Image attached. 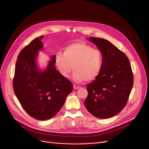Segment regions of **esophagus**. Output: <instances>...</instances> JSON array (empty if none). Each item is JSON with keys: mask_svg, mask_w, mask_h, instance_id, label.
Returning a JSON list of instances; mask_svg holds the SVG:
<instances>
[{"mask_svg": "<svg viewBox=\"0 0 149 149\" xmlns=\"http://www.w3.org/2000/svg\"><path fill=\"white\" fill-rule=\"evenodd\" d=\"M73 88L74 89H78L79 88V87L77 86H76V85H73Z\"/></svg>", "mask_w": 149, "mask_h": 149, "instance_id": "34e87169", "label": "esophagus"}]
</instances>
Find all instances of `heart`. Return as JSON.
<instances>
[{
  "label": "heart",
  "instance_id": "obj_1",
  "mask_svg": "<svg viewBox=\"0 0 149 149\" xmlns=\"http://www.w3.org/2000/svg\"><path fill=\"white\" fill-rule=\"evenodd\" d=\"M54 63L59 73L68 78L73 69L74 81L89 82L100 74L102 66L101 52L83 42L71 43L64 48L63 54L56 53Z\"/></svg>",
  "mask_w": 149,
  "mask_h": 149
}]
</instances>
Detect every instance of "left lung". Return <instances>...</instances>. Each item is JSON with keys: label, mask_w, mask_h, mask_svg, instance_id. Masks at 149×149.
<instances>
[{"label": "left lung", "mask_w": 149, "mask_h": 149, "mask_svg": "<svg viewBox=\"0 0 149 149\" xmlns=\"http://www.w3.org/2000/svg\"><path fill=\"white\" fill-rule=\"evenodd\" d=\"M89 40L101 51L102 66L97 77L87 85L84 105L96 118H109L127 104L134 84L131 66L124 53L108 40L95 37Z\"/></svg>", "instance_id": "1"}]
</instances>
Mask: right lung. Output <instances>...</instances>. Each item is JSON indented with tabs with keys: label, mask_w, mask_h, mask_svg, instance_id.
<instances>
[{
	"label": "right lung",
	"mask_w": 149,
	"mask_h": 149,
	"mask_svg": "<svg viewBox=\"0 0 149 149\" xmlns=\"http://www.w3.org/2000/svg\"><path fill=\"white\" fill-rule=\"evenodd\" d=\"M43 35L33 40L22 49L15 64L13 88L26 113L37 120L49 119L63 106L66 97L73 90V84L59 73L54 57L47 70L40 71L35 58L43 48Z\"/></svg>",
	"instance_id": "right-lung-1"
}]
</instances>
